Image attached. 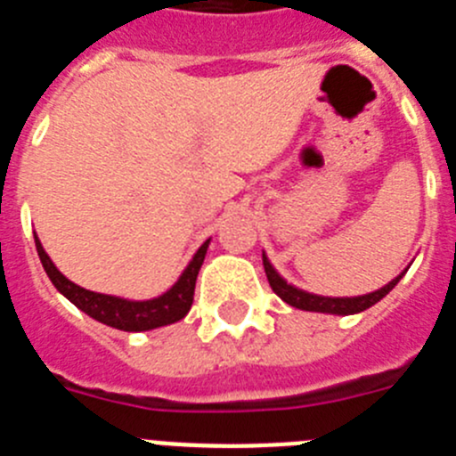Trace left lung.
I'll return each mask as SVG.
<instances>
[{"mask_svg":"<svg viewBox=\"0 0 456 456\" xmlns=\"http://www.w3.org/2000/svg\"><path fill=\"white\" fill-rule=\"evenodd\" d=\"M264 271H266L268 284L273 287V291H275L284 303H289L291 307H298V310L323 312V314H358V312L367 310V307L379 303L383 296L390 294L403 275L402 273V275L395 277L393 282H387L386 287L379 289V291H371V294L355 296V298H328V296L307 294L303 289H296L294 284H287V280H282V277L277 275L275 268L271 266V261H268L266 255H264Z\"/></svg>","mask_w":456,"mask_h":456,"instance_id":"8db88e82","label":"left lung"}]
</instances>
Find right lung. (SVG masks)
<instances>
[{
    "instance_id": "add662e5",
    "label": "right lung",
    "mask_w": 456,
    "mask_h": 456,
    "mask_svg": "<svg viewBox=\"0 0 456 456\" xmlns=\"http://www.w3.org/2000/svg\"><path fill=\"white\" fill-rule=\"evenodd\" d=\"M34 240H37V250L38 256H41L43 268H45L47 277L53 280L59 294L66 296L75 307H80L91 319H96V322L105 323V326H112L117 330L126 332H142L153 330V328L160 326H169V323L181 322L188 314L190 305H192V296H195L197 275H200L206 250H208V243H211V240H206L200 250L195 252L188 268L181 273V277L169 291H165V294L151 300H126L117 298V296L96 294V291H89V289H82L75 282H70L69 277H63L57 271L53 259L43 250L38 236H34Z\"/></svg>"
}]
</instances>
